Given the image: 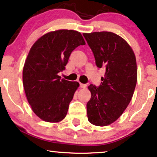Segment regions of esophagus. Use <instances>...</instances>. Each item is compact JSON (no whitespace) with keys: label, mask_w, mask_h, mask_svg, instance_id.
Wrapping results in <instances>:
<instances>
[{"label":"esophagus","mask_w":157,"mask_h":157,"mask_svg":"<svg viewBox=\"0 0 157 157\" xmlns=\"http://www.w3.org/2000/svg\"><path fill=\"white\" fill-rule=\"evenodd\" d=\"M87 86L86 84H85V83H80V87L81 88H86Z\"/></svg>","instance_id":"34e87169"}]
</instances>
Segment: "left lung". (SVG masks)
<instances>
[{
	"label": "left lung",
	"mask_w": 157,
	"mask_h": 157,
	"mask_svg": "<svg viewBox=\"0 0 157 157\" xmlns=\"http://www.w3.org/2000/svg\"><path fill=\"white\" fill-rule=\"evenodd\" d=\"M98 68H104L99 86H89L88 120L104 126L119 119L130 103L137 81L136 57L128 43L111 32L83 33Z\"/></svg>",
	"instance_id": "obj_1"
}]
</instances>
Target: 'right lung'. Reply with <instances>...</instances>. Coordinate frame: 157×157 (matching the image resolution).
I'll use <instances>...</instances> for the list:
<instances>
[{
  "instance_id": "1",
  "label": "right lung",
  "mask_w": 157,
  "mask_h": 157,
  "mask_svg": "<svg viewBox=\"0 0 157 157\" xmlns=\"http://www.w3.org/2000/svg\"><path fill=\"white\" fill-rule=\"evenodd\" d=\"M81 33L58 30L41 36L31 47L23 70L28 101L40 119L59 122L67 114L70 102L79 86L76 81L61 79L71 53L85 45Z\"/></svg>"
}]
</instances>
